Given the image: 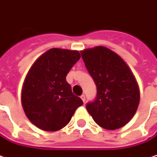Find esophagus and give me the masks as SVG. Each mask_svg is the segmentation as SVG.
<instances>
[{"label": "esophagus", "mask_w": 157, "mask_h": 157, "mask_svg": "<svg viewBox=\"0 0 157 157\" xmlns=\"http://www.w3.org/2000/svg\"><path fill=\"white\" fill-rule=\"evenodd\" d=\"M81 98V99H82V100H83V102H84V103H85V102H86V96L85 95H82L80 97Z\"/></svg>", "instance_id": "obj_1"}]
</instances>
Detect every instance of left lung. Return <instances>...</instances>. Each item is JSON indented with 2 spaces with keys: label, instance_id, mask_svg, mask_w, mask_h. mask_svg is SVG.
<instances>
[{
  "label": "left lung",
  "instance_id": "obj_1",
  "mask_svg": "<svg viewBox=\"0 0 157 157\" xmlns=\"http://www.w3.org/2000/svg\"><path fill=\"white\" fill-rule=\"evenodd\" d=\"M86 69L95 82V100L86 109L96 124L117 130L128 124L139 105L140 92L132 71L122 58L105 47L81 52Z\"/></svg>",
  "mask_w": 157,
  "mask_h": 157
}]
</instances>
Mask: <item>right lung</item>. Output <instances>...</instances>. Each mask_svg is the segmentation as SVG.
Returning a JSON list of instances; mask_svg holds the SVG:
<instances>
[{"instance_id": "1", "label": "right lung", "mask_w": 157, "mask_h": 157, "mask_svg": "<svg viewBox=\"0 0 157 157\" xmlns=\"http://www.w3.org/2000/svg\"><path fill=\"white\" fill-rule=\"evenodd\" d=\"M79 59L78 52L52 48L27 72L22 87V107L27 118L38 128L46 131L60 130L83 105L66 79Z\"/></svg>"}]
</instances>
